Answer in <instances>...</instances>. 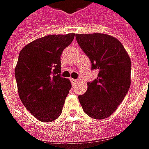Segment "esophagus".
Listing matches in <instances>:
<instances>
[{
    "label": "esophagus",
    "instance_id": "34e87169",
    "mask_svg": "<svg viewBox=\"0 0 149 149\" xmlns=\"http://www.w3.org/2000/svg\"><path fill=\"white\" fill-rule=\"evenodd\" d=\"M77 80H76V79H71V82H72V84H76L77 82Z\"/></svg>",
    "mask_w": 149,
    "mask_h": 149
}]
</instances>
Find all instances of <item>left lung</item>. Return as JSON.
<instances>
[{
  "instance_id": "8db88e82",
  "label": "left lung",
  "mask_w": 149,
  "mask_h": 149,
  "mask_svg": "<svg viewBox=\"0 0 149 149\" xmlns=\"http://www.w3.org/2000/svg\"><path fill=\"white\" fill-rule=\"evenodd\" d=\"M78 45L89 57L97 78L79 96L84 112L101 120L115 112L131 84V59L120 40L104 33L76 34Z\"/></svg>"
}]
</instances>
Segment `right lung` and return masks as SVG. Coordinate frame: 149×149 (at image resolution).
<instances>
[{"mask_svg": "<svg viewBox=\"0 0 149 149\" xmlns=\"http://www.w3.org/2000/svg\"><path fill=\"white\" fill-rule=\"evenodd\" d=\"M75 33L49 35L29 43L21 49L15 68L19 97L34 117L51 122L61 114L72 87L61 77V56Z\"/></svg>", "mask_w": 149, "mask_h": 149, "instance_id": "1", "label": "right lung"}]
</instances>
